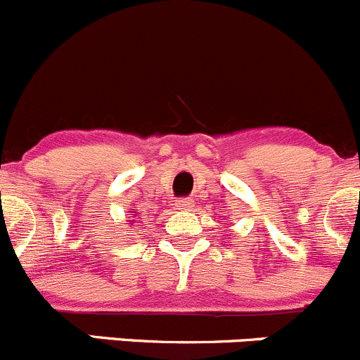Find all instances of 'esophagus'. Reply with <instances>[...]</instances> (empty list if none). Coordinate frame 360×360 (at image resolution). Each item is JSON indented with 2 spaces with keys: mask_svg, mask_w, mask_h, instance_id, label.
<instances>
[{
  "mask_svg": "<svg viewBox=\"0 0 360 360\" xmlns=\"http://www.w3.org/2000/svg\"><path fill=\"white\" fill-rule=\"evenodd\" d=\"M176 207L182 208V210H191V208H193V201H191L189 198H184V200H178Z\"/></svg>",
  "mask_w": 360,
  "mask_h": 360,
  "instance_id": "esophagus-1",
  "label": "esophagus"
}]
</instances>
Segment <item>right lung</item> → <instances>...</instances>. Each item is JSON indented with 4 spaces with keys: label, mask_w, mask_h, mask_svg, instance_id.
I'll return each mask as SVG.
<instances>
[{
    "label": "right lung",
    "mask_w": 360,
    "mask_h": 360,
    "mask_svg": "<svg viewBox=\"0 0 360 360\" xmlns=\"http://www.w3.org/2000/svg\"><path fill=\"white\" fill-rule=\"evenodd\" d=\"M134 217H138V212H134V208H131V217H129L127 224H132V222H134Z\"/></svg>",
    "instance_id": "obj_1"
}]
</instances>
